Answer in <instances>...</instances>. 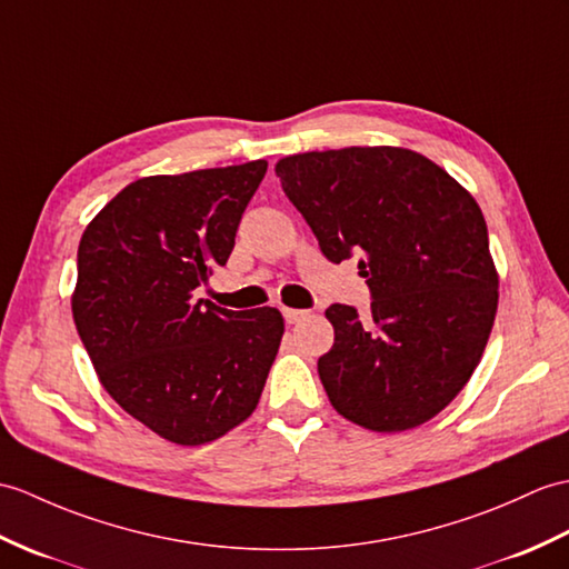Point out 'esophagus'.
Instances as JSON below:
<instances>
[{"instance_id": "esophagus-1", "label": "esophagus", "mask_w": 569, "mask_h": 569, "mask_svg": "<svg viewBox=\"0 0 569 569\" xmlns=\"http://www.w3.org/2000/svg\"><path fill=\"white\" fill-rule=\"evenodd\" d=\"M310 312L308 310H296V308H283V317L288 325H298L300 320H306Z\"/></svg>"}]
</instances>
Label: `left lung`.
Here are the masks:
<instances>
[{"instance_id":"left-lung-1","label":"left lung","mask_w":569,"mask_h":569,"mask_svg":"<svg viewBox=\"0 0 569 569\" xmlns=\"http://www.w3.org/2000/svg\"><path fill=\"white\" fill-rule=\"evenodd\" d=\"M276 177L322 254H359L371 312L329 306L335 345L317 361L327 398L363 429L395 433L433 419L466 388L490 339L499 273L468 189L415 150L290 154Z\"/></svg>"}]
</instances>
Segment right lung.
I'll return each mask as SVG.
<instances>
[{
    "label": "right lung",
    "mask_w": 569,
    "mask_h": 569,
    "mask_svg": "<svg viewBox=\"0 0 569 569\" xmlns=\"http://www.w3.org/2000/svg\"><path fill=\"white\" fill-rule=\"evenodd\" d=\"M267 162L142 177L87 224L72 317L103 390L179 446L220 439L254 412L283 315L234 312L193 290L224 267Z\"/></svg>",
    "instance_id": "1"
}]
</instances>
